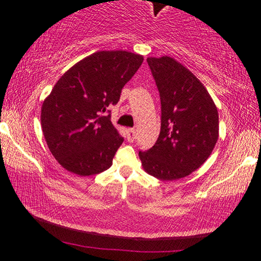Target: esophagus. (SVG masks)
I'll use <instances>...</instances> for the list:
<instances>
[{
  "mask_svg": "<svg viewBox=\"0 0 261 261\" xmlns=\"http://www.w3.org/2000/svg\"><path fill=\"white\" fill-rule=\"evenodd\" d=\"M137 132H135V129H133V128H130V129L127 130V140L129 142H133L135 140V137H137Z\"/></svg>",
  "mask_w": 261,
  "mask_h": 261,
  "instance_id": "1",
  "label": "esophagus"
}]
</instances>
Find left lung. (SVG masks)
<instances>
[{"instance_id": "left-lung-1", "label": "left lung", "mask_w": 261, "mask_h": 261, "mask_svg": "<svg viewBox=\"0 0 261 261\" xmlns=\"http://www.w3.org/2000/svg\"><path fill=\"white\" fill-rule=\"evenodd\" d=\"M162 103L158 140L139 151L144 170L162 180L187 177L212 154L219 139V113L197 77L171 57L147 58Z\"/></svg>"}]
</instances>
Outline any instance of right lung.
<instances>
[{
  "instance_id": "right-lung-1",
  "label": "right lung",
  "mask_w": 261,
  "mask_h": 261,
  "mask_svg": "<svg viewBox=\"0 0 261 261\" xmlns=\"http://www.w3.org/2000/svg\"><path fill=\"white\" fill-rule=\"evenodd\" d=\"M144 57L127 51H99L66 71L41 107L45 140L60 165L80 176L109 169L123 138L110 121L108 107Z\"/></svg>"
}]
</instances>
